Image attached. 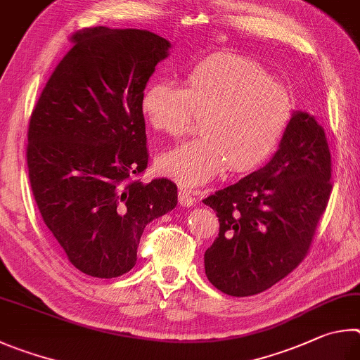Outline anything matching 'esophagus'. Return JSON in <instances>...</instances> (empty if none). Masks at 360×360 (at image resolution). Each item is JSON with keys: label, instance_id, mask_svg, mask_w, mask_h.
<instances>
[{"label": "esophagus", "instance_id": "obj_1", "mask_svg": "<svg viewBox=\"0 0 360 360\" xmlns=\"http://www.w3.org/2000/svg\"><path fill=\"white\" fill-rule=\"evenodd\" d=\"M179 202H180V205H184V207H191V205L196 204V199L191 196L190 191L180 190L179 191Z\"/></svg>", "mask_w": 360, "mask_h": 360}]
</instances>
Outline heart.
I'll return each mask as SVG.
<instances>
[{"label": "heart", "mask_w": 360, "mask_h": 360, "mask_svg": "<svg viewBox=\"0 0 360 360\" xmlns=\"http://www.w3.org/2000/svg\"><path fill=\"white\" fill-rule=\"evenodd\" d=\"M151 128L181 137L204 118L198 141L158 158L162 175L185 188L209 184L228 167L248 172L262 166L288 134L295 115L292 91L255 60L232 53L204 58L188 71L185 86L156 82L142 94Z\"/></svg>", "instance_id": "b5f03b06"}]
</instances>
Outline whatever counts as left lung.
I'll return each mask as SVG.
<instances>
[{"label": "left lung", "instance_id": "left-lung-1", "mask_svg": "<svg viewBox=\"0 0 360 360\" xmlns=\"http://www.w3.org/2000/svg\"><path fill=\"white\" fill-rule=\"evenodd\" d=\"M324 128L295 112L266 166L204 199L219 232L205 251V275L219 291L247 297L272 288L305 259L332 191Z\"/></svg>", "mask_w": 360, "mask_h": 360}]
</instances>
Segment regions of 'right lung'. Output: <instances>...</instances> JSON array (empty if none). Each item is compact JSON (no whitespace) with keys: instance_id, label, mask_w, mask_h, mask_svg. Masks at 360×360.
I'll use <instances>...</instances> for the list:
<instances>
[{"instance_id":"add662e5","label":"right lung","mask_w":360,"mask_h":360,"mask_svg":"<svg viewBox=\"0 0 360 360\" xmlns=\"http://www.w3.org/2000/svg\"><path fill=\"white\" fill-rule=\"evenodd\" d=\"M30 118L27 164L44 223L75 269L115 278L136 266L150 221L176 205L148 164L141 101L170 42L147 30L75 31Z\"/></svg>"}]
</instances>
